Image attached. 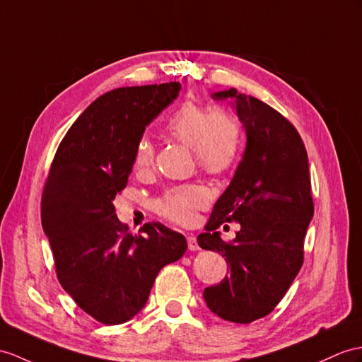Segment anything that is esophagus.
<instances>
[{"instance_id": "obj_1", "label": "esophagus", "mask_w": 362, "mask_h": 362, "mask_svg": "<svg viewBox=\"0 0 362 362\" xmlns=\"http://www.w3.org/2000/svg\"><path fill=\"white\" fill-rule=\"evenodd\" d=\"M187 245H189V250H190V252L199 250V245H198V241H197L195 236H189V238H187Z\"/></svg>"}]
</instances>
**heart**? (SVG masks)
I'll return each mask as SVG.
<instances>
[{
    "mask_svg": "<svg viewBox=\"0 0 362 362\" xmlns=\"http://www.w3.org/2000/svg\"><path fill=\"white\" fill-rule=\"evenodd\" d=\"M165 135L192 147L193 156L202 172L223 175L236 164L243 146V129L233 113L215 109L197 101H184L164 124ZM155 144L148 136H141L135 146L134 167L139 173L152 169ZM207 192L198 184H182L164 192L155 202L163 218L176 224H189L195 214L207 204Z\"/></svg>",
    "mask_w": 362,
    "mask_h": 362,
    "instance_id": "obj_1",
    "label": "heart"
}]
</instances>
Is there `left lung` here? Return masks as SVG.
<instances>
[{
	"label": "left lung",
	"mask_w": 362,
	"mask_h": 362,
	"mask_svg": "<svg viewBox=\"0 0 362 362\" xmlns=\"http://www.w3.org/2000/svg\"><path fill=\"white\" fill-rule=\"evenodd\" d=\"M214 98L235 103L247 146L198 236L201 249L223 255L230 267L221 283L204 290V299L219 318L249 324L279 304L303 266L313 216L310 173L301 136L278 110L236 89ZM224 222L242 224L233 242L216 232Z\"/></svg>",
	"instance_id": "left-lung-1"
}]
</instances>
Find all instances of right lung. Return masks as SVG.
<instances>
[{
  "label": "right lung",
  "mask_w": 362,
  "mask_h": 362,
  "mask_svg": "<svg viewBox=\"0 0 362 362\" xmlns=\"http://www.w3.org/2000/svg\"><path fill=\"white\" fill-rule=\"evenodd\" d=\"M180 89V83H165L101 95L67 130L44 182L41 223L57 278L101 324L135 316L160 270L186 253V238L161 223L129 233L113 206L126 189L138 139Z\"/></svg>",
  "instance_id": "right-lung-1"
}]
</instances>
